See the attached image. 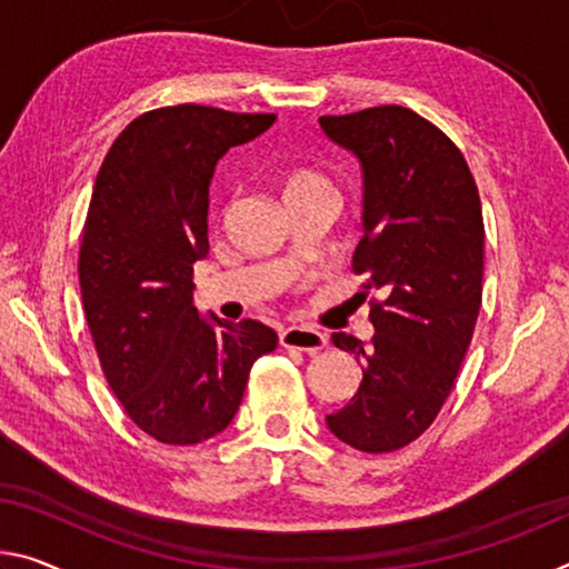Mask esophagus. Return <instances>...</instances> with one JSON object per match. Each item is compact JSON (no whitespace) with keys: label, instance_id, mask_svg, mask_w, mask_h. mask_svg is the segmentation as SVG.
<instances>
[{"label":"esophagus","instance_id":"1","mask_svg":"<svg viewBox=\"0 0 569 569\" xmlns=\"http://www.w3.org/2000/svg\"><path fill=\"white\" fill-rule=\"evenodd\" d=\"M281 345L288 349L306 351V355H317V351H321L329 345V339H327V333H321L317 329L288 327L281 331Z\"/></svg>","mask_w":569,"mask_h":569}]
</instances>
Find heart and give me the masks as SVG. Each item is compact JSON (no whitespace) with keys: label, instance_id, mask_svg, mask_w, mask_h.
I'll return each mask as SVG.
<instances>
[{"label":"heart","instance_id":"1","mask_svg":"<svg viewBox=\"0 0 569 569\" xmlns=\"http://www.w3.org/2000/svg\"><path fill=\"white\" fill-rule=\"evenodd\" d=\"M281 192H283L286 204L296 200H306V197H321V194L333 197L329 179L319 174L317 169H309V167L288 169L281 177Z\"/></svg>","mask_w":569,"mask_h":569}]
</instances>
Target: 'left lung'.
I'll return each mask as SVG.
<instances>
[{
    "instance_id": "left-lung-1",
    "label": "left lung",
    "mask_w": 569,
    "mask_h": 569,
    "mask_svg": "<svg viewBox=\"0 0 569 569\" xmlns=\"http://www.w3.org/2000/svg\"><path fill=\"white\" fill-rule=\"evenodd\" d=\"M319 126L362 167L355 270L382 293L367 347L331 333L365 359V375L327 426L351 448L390 453L430 428L471 345L483 291L479 189L456 143L410 108L321 116Z\"/></svg>"
}]
</instances>
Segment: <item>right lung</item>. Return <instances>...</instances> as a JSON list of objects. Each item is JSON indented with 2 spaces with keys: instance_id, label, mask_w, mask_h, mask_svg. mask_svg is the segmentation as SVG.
<instances>
[{
  "instance_id": "right-lung-1",
  "label": "right lung",
  "mask_w": 569,
  "mask_h": 569,
  "mask_svg": "<svg viewBox=\"0 0 569 569\" xmlns=\"http://www.w3.org/2000/svg\"><path fill=\"white\" fill-rule=\"evenodd\" d=\"M273 121L157 108L126 126L96 177L78 260L86 321L113 395L159 443L194 446L228 428L252 362L278 345L260 321L202 317L192 296L214 167Z\"/></svg>"
}]
</instances>
